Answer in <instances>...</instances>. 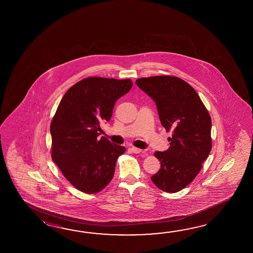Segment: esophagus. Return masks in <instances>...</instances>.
Here are the masks:
<instances>
[{
  "label": "esophagus",
  "instance_id": "esophagus-1",
  "mask_svg": "<svg viewBox=\"0 0 253 253\" xmlns=\"http://www.w3.org/2000/svg\"><path fill=\"white\" fill-rule=\"evenodd\" d=\"M131 150H132V152L134 153V154H140V153L142 152L141 149L137 148V147H134V146H132V147H131Z\"/></svg>",
  "mask_w": 253,
  "mask_h": 253
}]
</instances>
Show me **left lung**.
Masks as SVG:
<instances>
[{
  "label": "left lung",
  "instance_id": "8db88e82",
  "mask_svg": "<svg viewBox=\"0 0 253 253\" xmlns=\"http://www.w3.org/2000/svg\"><path fill=\"white\" fill-rule=\"evenodd\" d=\"M136 86L156 103L170 147L155 156L161 168L151 180L162 191L176 193L198 174L211 149L210 115L197 92L187 82L172 76L141 78Z\"/></svg>",
  "mask_w": 253,
  "mask_h": 253
}]
</instances>
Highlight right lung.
<instances>
[{"instance_id":"obj_1","label":"right lung","mask_w":253,"mask_h":253,"mask_svg":"<svg viewBox=\"0 0 253 253\" xmlns=\"http://www.w3.org/2000/svg\"><path fill=\"white\" fill-rule=\"evenodd\" d=\"M133 86L132 81L86 78L65 93L50 124L51 157L65 178L86 194H96L112 180L116 163L126 148L102 136L115 103Z\"/></svg>"}]
</instances>
